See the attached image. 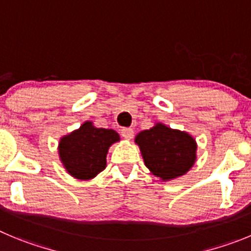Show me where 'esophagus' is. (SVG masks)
I'll use <instances>...</instances> for the list:
<instances>
[{
  "label": "esophagus",
  "instance_id": "obj_1",
  "mask_svg": "<svg viewBox=\"0 0 251 251\" xmlns=\"http://www.w3.org/2000/svg\"><path fill=\"white\" fill-rule=\"evenodd\" d=\"M121 136H123L124 139H126V140L132 139L133 130H132V128H130V127H124L123 130H121Z\"/></svg>",
  "mask_w": 251,
  "mask_h": 251
}]
</instances>
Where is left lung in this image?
Wrapping results in <instances>:
<instances>
[{
	"label": "left lung",
	"mask_w": 251,
	"mask_h": 251,
	"mask_svg": "<svg viewBox=\"0 0 251 251\" xmlns=\"http://www.w3.org/2000/svg\"><path fill=\"white\" fill-rule=\"evenodd\" d=\"M135 141L146 167L163 181L183 176L196 161L197 145L193 137L162 124L141 131Z\"/></svg>",
	"instance_id": "obj_1"
}]
</instances>
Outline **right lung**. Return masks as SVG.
Instances as JSON below:
<instances>
[{"label": "right lung", "mask_w": 251, "mask_h": 251, "mask_svg": "<svg viewBox=\"0 0 251 251\" xmlns=\"http://www.w3.org/2000/svg\"><path fill=\"white\" fill-rule=\"evenodd\" d=\"M119 140L116 131L94 127L91 123H85L60 140V160L73 177L90 179L105 170L107 150Z\"/></svg>", "instance_id": "add662e5"}]
</instances>
